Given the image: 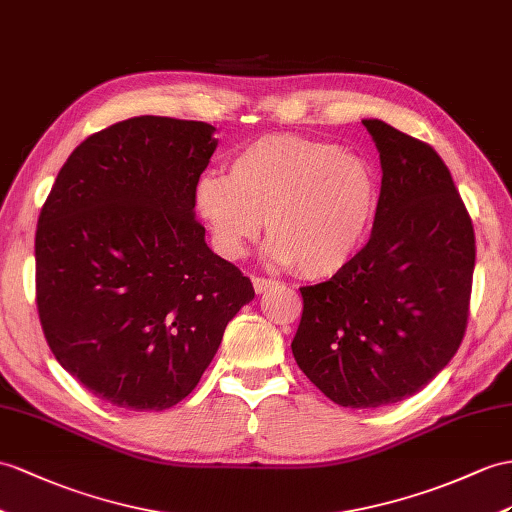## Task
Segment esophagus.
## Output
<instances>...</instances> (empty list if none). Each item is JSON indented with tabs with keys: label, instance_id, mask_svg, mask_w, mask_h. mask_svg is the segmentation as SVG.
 Listing matches in <instances>:
<instances>
[{
	"label": "esophagus",
	"instance_id": "esophagus-1",
	"mask_svg": "<svg viewBox=\"0 0 512 512\" xmlns=\"http://www.w3.org/2000/svg\"><path fill=\"white\" fill-rule=\"evenodd\" d=\"M252 284H254V291H256V293H267L269 289H273V286H276V282H273V280L260 278V276L252 278Z\"/></svg>",
	"mask_w": 512,
	"mask_h": 512
}]
</instances>
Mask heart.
Wrapping results in <instances>:
<instances>
[{
  "label": "heart",
  "mask_w": 512,
  "mask_h": 512,
  "mask_svg": "<svg viewBox=\"0 0 512 512\" xmlns=\"http://www.w3.org/2000/svg\"><path fill=\"white\" fill-rule=\"evenodd\" d=\"M371 162L297 134L263 136L230 160V176L206 173L195 213L221 256L241 258L263 232L269 256L308 280L341 273L363 245L378 210Z\"/></svg>",
  "instance_id": "heart-1"
}]
</instances>
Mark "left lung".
I'll return each instance as SVG.
<instances>
[{
    "mask_svg": "<svg viewBox=\"0 0 512 512\" xmlns=\"http://www.w3.org/2000/svg\"><path fill=\"white\" fill-rule=\"evenodd\" d=\"M382 186L367 245L328 282L302 286L291 350L317 389L345 408H380L421 391L460 347L476 236L434 149L363 119Z\"/></svg>",
    "mask_w": 512,
    "mask_h": 512,
    "instance_id": "obj_1",
    "label": "left lung"
}]
</instances>
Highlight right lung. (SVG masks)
<instances>
[{"instance_id":"1","label":"right lung","mask_w":512,"mask_h":512,"mask_svg":"<svg viewBox=\"0 0 512 512\" xmlns=\"http://www.w3.org/2000/svg\"><path fill=\"white\" fill-rule=\"evenodd\" d=\"M204 121L132 117L73 149L36 228V306L58 363L93 395L165 410L189 395L254 286L206 245Z\"/></svg>"}]
</instances>
